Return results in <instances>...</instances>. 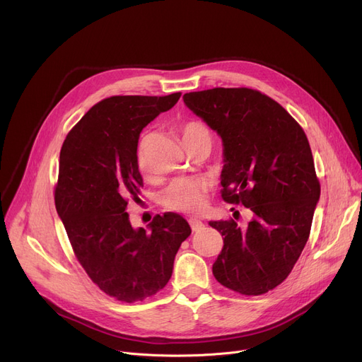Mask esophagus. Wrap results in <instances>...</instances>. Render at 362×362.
<instances>
[{"instance_id": "obj_1", "label": "esophagus", "mask_w": 362, "mask_h": 362, "mask_svg": "<svg viewBox=\"0 0 362 362\" xmlns=\"http://www.w3.org/2000/svg\"><path fill=\"white\" fill-rule=\"evenodd\" d=\"M189 224H190L192 231H201L205 227V224L201 220H197V218H190Z\"/></svg>"}]
</instances>
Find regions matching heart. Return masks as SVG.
<instances>
[{
	"label": "heart",
	"instance_id": "b5f03b06",
	"mask_svg": "<svg viewBox=\"0 0 362 362\" xmlns=\"http://www.w3.org/2000/svg\"><path fill=\"white\" fill-rule=\"evenodd\" d=\"M180 135L183 144L194 141L199 136H211L209 129L198 120H189L180 127ZM153 142V134H144L138 142L136 148V161L138 168L144 177L150 176L148 164V150ZM209 185L206 180L199 177H182L173 180L163 192L160 201L164 208L185 212V214H198L206 205Z\"/></svg>",
	"mask_w": 362,
	"mask_h": 362
}]
</instances>
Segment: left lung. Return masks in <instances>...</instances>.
Masks as SVG:
<instances>
[{
  "label": "left lung",
  "mask_w": 362,
  "mask_h": 362,
  "mask_svg": "<svg viewBox=\"0 0 362 362\" xmlns=\"http://www.w3.org/2000/svg\"><path fill=\"white\" fill-rule=\"evenodd\" d=\"M183 100L223 139V199L252 211L246 227L209 223L224 240L212 274L238 294L268 293L293 271L320 198L308 139L279 103L253 88L192 91Z\"/></svg>",
  "instance_id": "1"
}]
</instances>
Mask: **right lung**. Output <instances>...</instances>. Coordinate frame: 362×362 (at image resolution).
<instances>
[{
	"label": "right lung",
	"instance_id": "obj_1",
	"mask_svg": "<svg viewBox=\"0 0 362 362\" xmlns=\"http://www.w3.org/2000/svg\"><path fill=\"white\" fill-rule=\"evenodd\" d=\"M180 95H112L94 105L62 144L57 212L90 279L117 301H142L163 290L190 235L179 214L156 215L147 233L132 228L127 212L144 186L139 134Z\"/></svg>",
	"mask_w": 362,
	"mask_h": 362
}]
</instances>
